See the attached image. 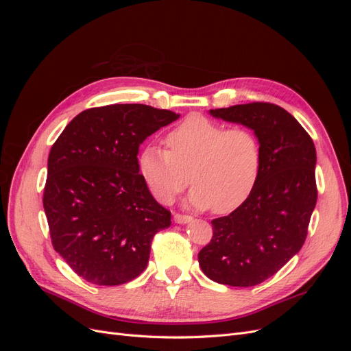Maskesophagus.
Listing matches in <instances>:
<instances>
[{"mask_svg":"<svg viewBox=\"0 0 351 351\" xmlns=\"http://www.w3.org/2000/svg\"><path fill=\"white\" fill-rule=\"evenodd\" d=\"M174 221L177 222V224H187V222L193 221V218L190 215H183V214H176L174 215Z\"/></svg>","mask_w":351,"mask_h":351,"instance_id":"esophagus-1","label":"esophagus"}]
</instances>
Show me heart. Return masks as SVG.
Here are the masks:
<instances>
[{
    "mask_svg": "<svg viewBox=\"0 0 351 351\" xmlns=\"http://www.w3.org/2000/svg\"><path fill=\"white\" fill-rule=\"evenodd\" d=\"M167 146L168 151L146 146L137 159L143 182L164 205L192 182L189 204L226 215L239 209L259 182L262 146L247 127L227 129L204 115H190L167 134Z\"/></svg>",
    "mask_w": 351,
    "mask_h": 351,
    "instance_id": "heart-1",
    "label": "heart"
}]
</instances>
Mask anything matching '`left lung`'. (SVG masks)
Instances as JSON below:
<instances>
[{
    "instance_id": "obj_1",
    "label": "left lung",
    "mask_w": 351,
    "mask_h": 351,
    "mask_svg": "<svg viewBox=\"0 0 351 351\" xmlns=\"http://www.w3.org/2000/svg\"><path fill=\"white\" fill-rule=\"evenodd\" d=\"M249 127L262 146V169L252 196L227 217L212 219V239L197 254L212 281L253 287L278 272L307 236L316 205V149L294 117L269 102L210 110Z\"/></svg>"
}]
</instances>
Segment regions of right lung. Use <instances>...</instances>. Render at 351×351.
Instances as JSON below:
<instances>
[{"label": "right lung", "instance_id": "add662e5", "mask_svg": "<svg viewBox=\"0 0 351 351\" xmlns=\"http://www.w3.org/2000/svg\"><path fill=\"white\" fill-rule=\"evenodd\" d=\"M178 114L143 104L89 108L52 145L44 209L56 252L97 285L125 284L145 271L171 212L151 195L137 154L147 136Z\"/></svg>", "mask_w": 351, "mask_h": 351}]
</instances>
